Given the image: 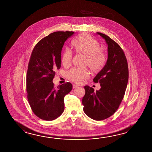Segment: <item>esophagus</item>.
Masks as SVG:
<instances>
[{
    "mask_svg": "<svg viewBox=\"0 0 152 152\" xmlns=\"http://www.w3.org/2000/svg\"><path fill=\"white\" fill-rule=\"evenodd\" d=\"M72 87H73V88L74 89V88H77V87H78V86L77 85H76V84H73V85H72Z\"/></svg>",
    "mask_w": 152,
    "mask_h": 152,
    "instance_id": "obj_1",
    "label": "esophagus"
}]
</instances>
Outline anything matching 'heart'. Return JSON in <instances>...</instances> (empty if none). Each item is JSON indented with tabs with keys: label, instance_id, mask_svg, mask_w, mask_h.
<instances>
[{
	"label": "heart",
	"instance_id": "1",
	"mask_svg": "<svg viewBox=\"0 0 152 152\" xmlns=\"http://www.w3.org/2000/svg\"><path fill=\"white\" fill-rule=\"evenodd\" d=\"M72 45L76 53L86 57V65H88L93 72H99L104 67L107 61L106 54L101 49L99 42L90 35L87 34L80 35L72 42ZM72 58V51L66 48L62 54V64L65 67H68L71 65ZM89 75L87 69L73 68L67 72V77L70 81L80 84L89 77Z\"/></svg>",
	"mask_w": 152,
	"mask_h": 152
}]
</instances>
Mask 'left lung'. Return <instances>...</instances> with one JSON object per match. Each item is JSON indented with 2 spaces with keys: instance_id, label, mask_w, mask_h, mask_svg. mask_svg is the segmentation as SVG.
Listing matches in <instances>:
<instances>
[{
  "instance_id": "1",
  "label": "left lung",
  "mask_w": 152,
  "mask_h": 152,
  "mask_svg": "<svg viewBox=\"0 0 152 152\" xmlns=\"http://www.w3.org/2000/svg\"><path fill=\"white\" fill-rule=\"evenodd\" d=\"M108 45V59L104 67L93 79L99 83L101 89L84 86L82 99L84 112L96 121L106 119L118 110L124 97L129 77L128 63L123 50L108 36L97 32Z\"/></svg>"
}]
</instances>
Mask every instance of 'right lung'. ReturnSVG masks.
I'll use <instances>...</instances> for the list:
<instances>
[{"instance_id": "add662e5", "label": "right lung", "mask_w": 152, "mask_h": 152, "mask_svg": "<svg viewBox=\"0 0 152 152\" xmlns=\"http://www.w3.org/2000/svg\"><path fill=\"white\" fill-rule=\"evenodd\" d=\"M74 32L57 31L43 38L31 53L26 74L27 97L32 112L44 120L58 118L64 110V96L72 90L67 82L56 87L53 83L61 66V52L66 40Z\"/></svg>"}]
</instances>
